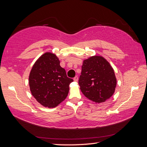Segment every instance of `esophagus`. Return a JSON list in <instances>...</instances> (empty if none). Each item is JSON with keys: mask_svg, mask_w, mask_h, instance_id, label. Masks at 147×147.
<instances>
[{"mask_svg": "<svg viewBox=\"0 0 147 147\" xmlns=\"http://www.w3.org/2000/svg\"><path fill=\"white\" fill-rule=\"evenodd\" d=\"M73 80H74V81L77 82V81H78V77L77 76H76L74 77V78H73Z\"/></svg>", "mask_w": 147, "mask_h": 147, "instance_id": "34e87169", "label": "esophagus"}]
</instances>
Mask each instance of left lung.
<instances>
[{
    "mask_svg": "<svg viewBox=\"0 0 147 147\" xmlns=\"http://www.w3.org/2000/svg\"><path fill=\"white\" fill-rule=\"evenodd\" d=\"M78 84L87 98L100 103L113 95L117 80L110 64L103 57L95 56L84 61Z\"/></svg>",
    "mask_w": 147,
    "mask_h": 147,
    "instance_id": "left-lung-1",
    "label": "left lung"
}]
</instances>
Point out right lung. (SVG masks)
<instances>
[{
  "mask_svg": "<svg viewBox=\"0 0 147 147\" xmlns=\"http://www.w3.org/2000/svg\"><path fill=\"white\" fill-rule=\"evenodd\" d=\"M53 53L43 54L32 67L29 76L32 94L45 107L54 108L67 96L69 84L73 80L68 78Z\"/></svg>",
  "mask_w": 147,
  "mask_h": 147,
  "instance_id": "right-lung-1",
  "label": "right lung"
}]
</instances>
